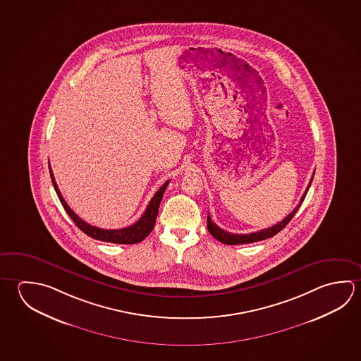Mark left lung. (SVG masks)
<instances>
[{"mask_svg": "<svg viewBox=\"0 0 361 361\" xmlns=\"http://www.w3.org/2000/svg\"><path fill=\"white\" fill-rule=\"evenodd\" d=\"M314 176V173H313ZM313 176L310 178V183L307 186V189L304 191L303 196L300 197V202L298 204L297 207L294 208V210L291 212L290 214L288 216H285L284 219L281 221H279L278 224L272 226L270 228H266V229H261L259 232H253V233L248 234H237V233H229L227 231L221 229V227H218L215 224L214 221H212L210 215L208 214V219H207V227H208L209 233L212 234L214 237L215 240H219L224 245H245V243H253V242H259V240H264L266 238H270L274 237L275 234H278L281 229H284L285 226L291 221V218L295 215L298 212V209L300 208L302 202H303L304 197L307 195L308 190L310 188V183L313 180Z\"/></svg>", "mask_w": 361, "mask_h": 361, "instance_id": "1", "label": "left lung"}]
</instances>
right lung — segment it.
<instances>
[{
	"instance_id": "obj_1",
	"label": "right lung",
	"mask_w": 361,
	"mask_h": 361,
	"mask_svg": "<svg viewBox=\"0 0 361 361\" xmlns=\"http://www.w3.org/2000/svg\"><path fill=\"white\" fill-rule=\"evenodd\" d=\"M49 172H51V183L56 189L58 197L63 205L64 210L67 212V214L70 215L71 219L75 221L77 227L82 231L83 233L87 234L91 238L97 240H104V242H111V243H119V245H133V243H138L146 238L148 234L152 232L154 223H156V218L159 214V202L162 200V196L165 192L167 185L170 183L166 181L154 194L151 202L148 204L146 210L143 215L140 216V221H135L132 226L129 227L121 228V229H102V228L94 227L89 223L82 221L78 215L68 207V204L66 202L63 196L61 194V191L58 189L57 183L53 176L51 166H49Z\"/></svg>"
}]
</instances>
